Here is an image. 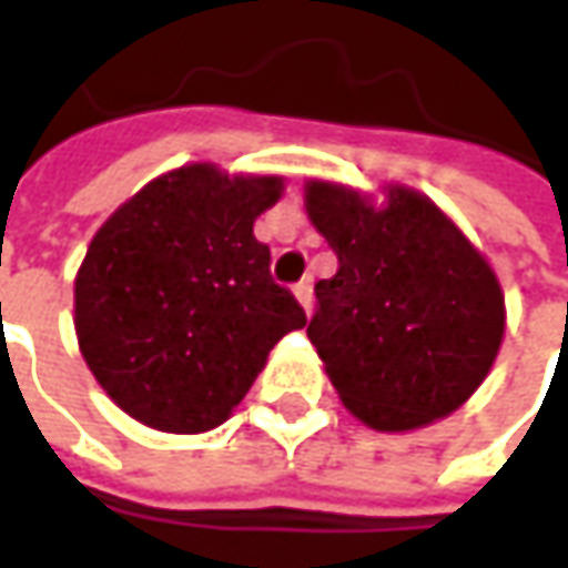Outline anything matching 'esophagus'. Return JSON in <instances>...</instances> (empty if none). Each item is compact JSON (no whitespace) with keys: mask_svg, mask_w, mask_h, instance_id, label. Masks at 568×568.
Returning a JSON list of instances; mask_svg holds the SVG:
<instances>
[{"mask_svg":"<svg viewBox=\"0 0 568 568\" xmlns=\"http://www.w3.org/2000/svg\"><path fill=\"white\" fill-rule=\"evenodd\" d=\"M295 298H298L301 307L311 314V307H314V283H311V276H307V280H301V283L295 285Z\"/></svg>","mask_w":568,"mask_h":568,"instance_id":"esophagus-1","label":"esophagus"}]
</instances>
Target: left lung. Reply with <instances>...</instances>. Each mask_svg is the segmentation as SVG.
Listing matches in <instances>:
<instances>
[{"mask_svg": "<svg viewBox=\"0 0 568 568\" xmlns=\"http://www.w3.org/2000/svg\"><path fill=\"white\" fill-rule=\"evenodd\" d=\"M307 217L338 257L320 280L307 335L342 404L379 432L454 414L495 364L504 295L469 239L414 189L385 204L307 183Z\"/></svg>", "mask_w": 568, "mask_h": 568, "instance_id": "1", "label": "left lung"}]
</instances>
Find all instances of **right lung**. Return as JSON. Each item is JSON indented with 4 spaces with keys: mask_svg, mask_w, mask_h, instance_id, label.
<instances>
[{
    "mask_svg": "<svg viewBox=\"0 0 568 568\" xmlns=\"http://www.w3.org/2000/svg\"><path fill=\"white\" fill-rule=\"evenodd\" d=\"M280 192V176L189 164L139 189L95 233L73 283V326L92 376L133 419L176 435L214 429L270 348L307 323L254 239Z\"/></svg>",
    "mask_w": 568,
    "mask_h": 568,
    "instance_id": "1",
    "label": "right lung"
}]
</instances>
